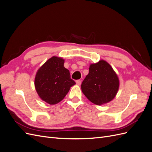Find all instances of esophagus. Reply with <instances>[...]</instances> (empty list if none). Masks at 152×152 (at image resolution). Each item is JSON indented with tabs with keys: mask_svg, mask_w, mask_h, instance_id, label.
I'll use <instances>...</instances> for the list:
<instances>
[{
	"mask_svg": "<svg viewBox=\"0 0 152 152\" xmlns=\"http://www.w3.org/2000/svg\"><path fill=\"white\" fill-rule=\"evenodd\" d=\"M81 80H76V84H77V85H79V86H80V84H81Z\"/></svg>",
	"mask_w": 152,
	"mask_h": 152,
	"instance_id": "obj_1",
	"label": "esophagus"
}]
</instances>
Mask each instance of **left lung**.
I'll use <instances>...</instances> for the list:
<instances>
[{
    "label": "left lung",
    "mask_w": 152,
    "mask_h": 152,
    "mask_svg": "<svg viewBox=\"0 0 152 152\" xmlns=\"http://www.w3.org/2000/svg\"><path fill=\"white\" fill-rule=\"evenodd\" d=\"M119 79L113 68L102 59L91 64L89 73L83 80L81 89L91 102L102 105L111 102L119 89Z\"/></svg>",
    "instance_id": "obj_1"
}]
</instances>
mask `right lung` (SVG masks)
<instances>
[{"label":"right lung","instance_id":"1","mask_svg":"<svg viewBox=\"0 0 152 152\" xmlns=\"http://www.w3.org/2000/svg\"><path fill=\"white\" fill-rule=\"evenodd\" d=\"M64 63L65 59L62 58L53 56L36 73L34 84L37 93L41 99L49 104L60 102L70 87L75 84Z\"/></svg>","mask_w":152,"mask_h":152}]
</instances>
